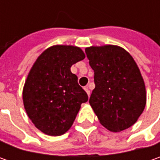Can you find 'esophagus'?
Instances as JSON below:
<instances>
[{"instance_id": "1", "label": "esophagus", "mask_w": 160, "mask_h": 160, "mask_svg": "<svg viewBox=\"0 0 160 160\" xmlns=\"http://www.w3.org/2000/svg\"><path fill=\"white\" fill-rule=\"evenodd\" d=\"M84 90H85V92H87L88 96H90V94H91V93H90V90L88 89V87H87V86H86V87H84Z\"/></svg>"}]
</instances>
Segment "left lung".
Here are the masks:
<instances>
[{"mask_svg":"<svg viewBox=\"0 0 160 160\" xmlns=\"http://www.w3.org/2000/svg\"><path fill=\"white\" fill-rule=\"evenodd\" d=\"M94 72L89 102L100 123L112 132L132 126L146 105V91L141 72L132 57L115 45L85 49Z\"/></svg>","mask_w":160,"mask_h":160,"instance_id":"obj_1","label":"left lung"}]
</instances>
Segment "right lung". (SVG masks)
Instances as JSON below:
<instances>
[{"instance_id":"1","label":"right lung","mask_w":160,"mask_h":160,"mask_svg":"<svg viewBox=\"0 0 160 160\" xmlns=\"http://www.w3.org/2000/svg\"><path fill=\"white\" fill-rule=\"evenodd\" d=\"M84 57L78 47L52 46L38 57L28 74L23 90L25 109L35 127L48 135L67 132L81 104L88 101L70 70Z\"/></svg>"}]
</instances>
